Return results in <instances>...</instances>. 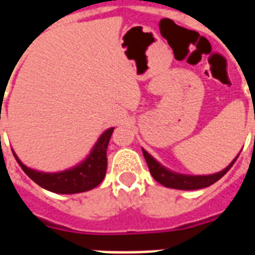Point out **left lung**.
I'll return each mask as SVG.
<instances>
[{
	"instance_id": "8db88e82",
	"label": "left lung",
	"mask_w": 255,
	"mask_h": 255,
	"mask_svg": "<svg viewBox=\"0 0 255 255\" xmlns=\"http://www.w3.org/2000/svg\"><path fill=\"white\" fill-rule=\"evenodd\" d=\"M144 159L147 161L149 172H151L152 177L155 178L156 181L160 182L161 185L167 186V188H173V189H181V190H194V189H202L206 186H210L216 181H218L228 170L232 168L237 157L232 161V163L222 169L221 172L213 174H202V176H193V174H184L177 173L173 170L168 169L167 167H164L163 164H160L157 160L148 153L145 149H143Z\"/></svg>"
}]
</instances>
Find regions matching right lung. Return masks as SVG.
<instances>
[{
    "mask_svg": "<svg viewBox=\"0 0 255 255\" xmlns=\"http://www.w3.org/2000/svg\"><path fill=\"white\" fill-rule=\"evenodd\" d=\"M114 127L108 128L96 140L91 151L81 163L59 172H42L26 167L13 151L14 157L34 182L43 189L59 194H74L94 189L103 181L107 170V147Z\"/></svg>",
    "mask_w": 255,
    "mask_h": 255,
    "instance_id": "obj_1",
    "label": "right lung"
}]
</instances>
